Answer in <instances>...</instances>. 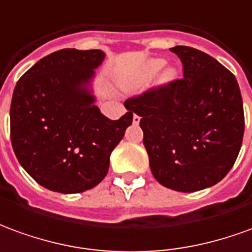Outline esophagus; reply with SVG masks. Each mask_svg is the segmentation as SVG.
<instances>
[{"mask_svg": "<svg viewBox=\"0 0 252 252\" xmlns=\"http://www.w3.org/2000/svg\"><path fill=\"white\" fill-rule=\"evenodd\" d=\"M140 121H141V117H138L137 114H134V115H133V123H134V125H138Z\"/></svg>", "mask_w": 252, "mask_h": 252, "instance_id": "obj_1", "label": "esophagus"}]
</instances>
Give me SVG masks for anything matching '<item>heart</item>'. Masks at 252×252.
Masks as SVG:
<instances>
[{
  "label": "heart",
  "mask_w": 252,
  "mask_h": 252,
  "mask_svg": "<svg viewBox=\"0 0 252 252\" xmlns=\"http://www.w3.org/2000/svg\"><path fill=\"white\" fill-rule=\"evenodd\" d=\"M164 65H165V61L161 60V58H151V60L146 61L145 63L142 65V67H141L140 74H138V78H137V84L138 85H144V84H148L149 81H152L155 78V76L163 69ZM174 76V69L172 67H167L161 73V80L163 81H169Z\"/></svg>",
  "instance_id": "b5f03b06"
}]
</instances>
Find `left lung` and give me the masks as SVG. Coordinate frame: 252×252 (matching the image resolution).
<instances>
[{"label":"left lung","instance_id":"obj_1","mask_svg":"<svg viewBox=\"0 0 252 252\" xmlns=\"http://www.w3.org/2000/svg\"><path fill=\"white\" fill-rule=\"evenodd\" d=\"M171 51L183 63V78L125 106L141 117L155 179L175 191H199L224 179L236 161L243 100L235 76L213 57L187 46Z\"/></svg>","mask_w":252,"mask_h":252}]
</instances>
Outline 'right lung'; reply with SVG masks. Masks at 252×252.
Listing matches in <instances>:
<instances>
[{
    "label": "right lung",
    "mask_w": 252,
    "mask_h": 252,
    "mask_svg": "<svg viewBox=\"0 0 252 252\" xmlns=\"http://www.w3.org/2000/svg\"><path fill=\"white\" fill-rule=\"evenodd\" d=\"M104 58L101 50H60L16 84L12 146L21 167L51 191L76 194L97 186L133 122L131 111L111 121L94 104V70Z\"/></svg>",
    "instance_id": "obj_1"
}]
</instances>
